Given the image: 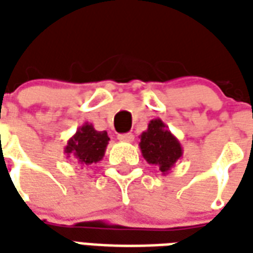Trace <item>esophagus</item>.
I'll return each instance as SVG.
<instances>
[{
  "label": "esophagus",
  "instance_id": "obj_1",
  "mask_svg": "<svg viewBox=\"0 0 253 253\" xmlns=\"http://www.w3.org/2000/svg\"><path fill=\"white\" fill-rule=\"evenodd\" d=\"M118 139L122 141V142H132V141H134V134H131V132H127V134H119V135H118Z\"/></svg>",
  "mask_w": 253,
  "mask_h": 253
}]
</instances>
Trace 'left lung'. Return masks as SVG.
Segmentation results:
<instances>
[{"mask_svg": "<svg viewBox=\"0 0 253 253\" xmlns=\"http://www.w3.org/2000/svg\"><path fill=\"white\" fill-rule=\"evenodd\" d=\"M141 153L149 164L157 165L163 175H168L175 164L183 157L179 139L170 132L161 119H152L148 130L139 135Z\"/></svg>", "mask_w": 253, "mask_h": 253, "instance_id": "obj_1", "label": "left lung"}]
</instances>
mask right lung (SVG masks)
<instances>
[{
	"label": "right lung",
	"mask_w": 253,
	"mask_h": 253,
	"mask_svg": "<svg viewBox=\"0 0 253 253\" xmlns=\"http://www.w3.org/2000/svg\"><path fill=\"white\" fill-rule=\"evenodd\" d=\"M108 141L107 131H97L93 125L86 122L78 127L76 134L67 141L63 152L67 159L72 157L78 164L89 167L103 160Z\"/></svg>",
	"instance_id": "add662e5"
}]
</instances>
